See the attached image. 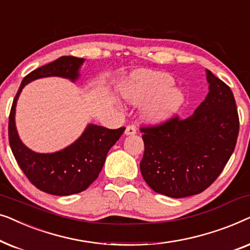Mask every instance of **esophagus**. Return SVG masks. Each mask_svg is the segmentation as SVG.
<instances>
[{
  "mask_svg": "<svg viewBox=\"0 0 250 250\" xmlns=\"http://www.w3.org/2000/svg\"><path fill=\"white\" fill-rule=\"evenodd\" d=\"M135 133H136V127H135V126H133V125H128L125 129V134L126 135H134Z\"/></svg>",
  "mask_w": 250,
  "mask_h": 250,
  "instance_id": "esophagus-1",
  "label": "esophagus"
}]
</instances>
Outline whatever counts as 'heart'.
I'll return each mask as SVG.
<instances>
[{
  "instance_id": "1",
  "label": "heart",
  "mask_w": 250,
  "mask_h": 250,
  "mask_svg": "<svg viewBox=\"0 0 250 250\" xmlns=\"http://www.w3.org/2000/svg\"><path fill=\"white\" fill-rule=\"evenodd\" d=\"M174 80L158 71H138L123 87V97L128 104H146L143 110L146 121L153 124L174 117L186 102V94L179 87H172Z\"/></svg>"
}]
</instances>
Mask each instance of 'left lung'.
Segmentation results:
<instances>
[{"mask_svg": "<svg viewBox=\"0 0 250 250\" xmlns=\"http://www.w3.org/2000/svg\"><path fill=\"white\" fill-rule=\"evenodd\" d=\"M209 92L193 115L143 126L145 153L140 169L157 193L183 198L206 190L227 165L239 134L231 88L206 70Z\"/></svg>", "mask_w": 250, "mask_h": 250, "instance_id": "8db88e82", "label": "left lung"}]
</instances>
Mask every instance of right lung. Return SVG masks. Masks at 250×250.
Returning a JSON list of instances; mask_svg holds the SVG:
<instances>
[{
    "instance_id": "1",
    "label": "right lung",
    "mask_w": 250,
    "mask_h": 250,
    "mask_svg": "<svg viewBox=\"0 0 250 250\" xmlns=\"http://www.w3.org/2000/svg\"><path fill=\"white\" fill-rule=\"evenodd\" d=\"M84 61L82 58L64 56L33 70L22 80L10 111L9 142L17 163L37 189L53 196H69L86 190L97 180L108 151L121 138L125 127L109 129L90 124L67 148L52 153H37L19 139L15 123L17 100L23 86L39 78L59 76L75 82L80 77L78 70Z\"/></svg>"
}]
</instances>
